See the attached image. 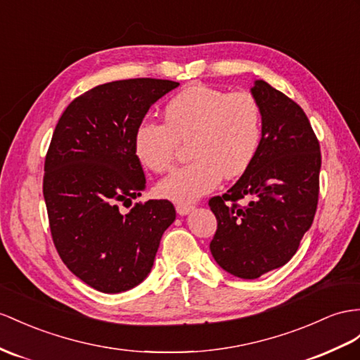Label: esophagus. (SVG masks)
I'll list each match as a JSON object with an SVG mask.
<instances>
[{
	"instance_id": "1",
	"label": "esophagus",
	"mask_w": 360,
	"mask_h": 360,
	"mask_svg": "<svg viewBox=\"0 0 360 360\" xmlns=\"http://www.w3.org/2000/svg\"><path fill=\"white\" fill-rule=\"evenodd\" d=\"M193 208H195V207H193L191 204H182V202H181V204H176V211H178L179 216L188 214Z\"/></svg>"
}]
</instances>
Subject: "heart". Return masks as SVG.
<instances>
[{
	"mask_svg": "<svg viewBox=\"0 0 360 360\" xmlns=\"http://www.w3.org/2000/svg\"><path fill=\"white\" fill-rule=\"evenodd\" d=\"M188 143L193 161L167 174L158 186L164 198L190 202L219 181L236 179L251 167L263 140V110L250 92H228L195 84L164 108V123L147 120L136 127L134 150L153 172L172 167L179 143Z\"/></svg>",
	"mask_w": 360,
	"mask_h": 360,
	"instance_id": "obj_1",
	"label": "heart"
}]
</instances>
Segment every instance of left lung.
<instances>
[{
  "label": "left lung",
  "instance_id": "8db88e82",
  "mask_svg": "<svg viewBox=\"0 0 360 360\" xmlns=\"http://www.w3.org/2000/svg\"><path fill=\"white\" fill-rule=\"evenodd\" d=\"M251 91L263 110L259 155L231 188L208 200L217 219L210 251L245 280L281 268L298 251L316 213L321 170L319 141L301 106L264 80Z\"/></svg>",
  "mask_w": 360,
  "mask_h": 360
}]
</instances>
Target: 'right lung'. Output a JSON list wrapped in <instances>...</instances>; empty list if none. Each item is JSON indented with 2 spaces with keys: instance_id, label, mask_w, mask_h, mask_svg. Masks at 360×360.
I'll return each instance as SVG.
<instances>
[{
  "instance_id": "right-lung-1",
  "label": "right lung",
  "mask_w": 360,
  "mask_h": 360,
  "mask_svg": "<svg viewBox=\"0 0 360 360\" xmlns=\"http://www.w3.org/2000/svg\"><path fill=\"white\" fill-rule=\"evenodd\" d=\"M179 84L127 79L98 85L63 110L45 155L42 191L53 243L91 288L118 293L149 275L176 211L170 200L136 202L146 176L134 135L147 110Z\"/></svg>"
}]
</instances>
